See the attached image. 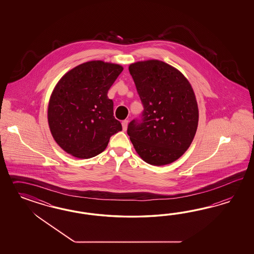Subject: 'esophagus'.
I'll return each mask as SVG.
<instances>
[{"label":"esophagus","mask_w":254,"mask_h":254,"mask_svg":"<svg viewBox=\"0 0 254 254\" xmlns=\"http://www.w3.org/2000/svg\"><path fill=\"white\" fill-rule=\"evenodd\" d=\"M127 125H128V120H124L123 122H122V127H123L124 131L127 130Z\"/></svg>","instance_id":"1"}]
</instances>
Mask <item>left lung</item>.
<instances>
[{
  "mask_svg": "<svg viewBox=\"0 0 254 254\" xmlns=\"http://www.w3.org/2000/svg\"><path fill=\"white\" fill-rule=\"evenodd\" d=\"M134 80L143 112L127 127L136 152L144 161L163 166L177 160L192 143L198 108L184 74L160 61L133 63Z\"/></svg>",
  "mask_w": 254,
  "mask_h": 254,
  "instance_id": "1",
  "label": "left lung"
}]
</instances>
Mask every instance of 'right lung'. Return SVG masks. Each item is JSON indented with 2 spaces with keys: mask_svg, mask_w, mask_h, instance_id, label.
<instances>
[{
  "mask_svg": "<svg viewBox=\"0 0 254 254\" xmlns=\"http://www.w3.org/2000/svg\"><path fill=\"white\" fill-rule=\"evenodd\" d=\"M118 64L85 62L60 80L48 105V124L56 142L78 158L102 153L110 138L122 130L114 116L108 90L122 72Z\"/></svg>",
  "mask_w": 254,
  "mask_h": 254,
  "instance_id": "add662e5",
  "label": "right lung"
}]
</instances>
